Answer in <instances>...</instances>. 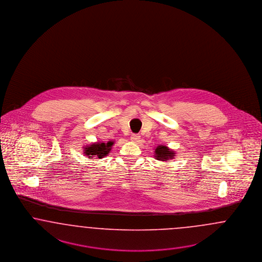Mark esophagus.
Wrapping results in <instances>:
<instances>
[{"mask_svg": "<svg viewBox=\"0 0 262 262\" xmlns=\"http://www.w3.org/2000/svg\"><path fill=\"white\" fill-rule=\"evenodd\" d=\"M130 140L133 142L138 143L140 141V136H138V135H133V136H130Z\"/></svg>", "mask_w": 262, "mask_h": 262, "instance_id": "34e87169", "label": "esophagus"}]
</instances>
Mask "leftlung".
Masks as SVG:
<instances>
[{"label":"left lung","instance_id":"obj_1","mask_svg":"<svg viewBox=\"0 0 262 262\" xmlns=\"http://www.w3.org/2000/svg\"><path fill=\"white\" fill-rule=\"evenodd\" d=\"M154 152H155L156 160L162 161V162H167L176 158V152L165 145H159L156 147Z\"/></svg>","mask_w":262,"mask_h":262}]
</instances>
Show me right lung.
Returning <instances> with one entry per match:
<instances>
[{"instance_id":"right-lung-1","label":"right lung","mask_w":262,"mask_h":262,"mask_svg":"<svg viewBox=\"0 0 262 262\" xmlns=\"http://www.w3.org/2000/svg\"><path fill=\"white\" fill-rule=\"evenodd\" d=\"M113 144V140H109L108 142L97 141L94 143H91L84 147V156H86L89 159H94V157L96 159L104 158L110 153Z\"/></svg>"}]
</instances>
